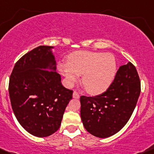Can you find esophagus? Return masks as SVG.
Returning <instances> with one entry per match:
<instances>
[{
  "instance_id": "34e87169",
  "label": "esophagus",
  "mask_w": 154,
  "mask_h": 154,
  "mask_svg": "<svg viewBox=\"0 0 154 154\" xmlns=\"http://www.w3.org/2000/svg\"><path fill=\"white\" fill-rule=\"evenodd\" d=\"M72 97H73L74 99H79V98H80V96H79V94L76 91H74L73 93H72Z\"/></svg>"
}]
</instances>
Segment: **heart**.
Masks as SVG:
<instances>
[{"mask_svg":"<svg viewBox=\"0 0 154 154\" xmlns=\"http://www.w3.org/2000/svg\"><path fill=\"white\" fill-rule=\"evenodd\" d=\"M59 69L72 86L82 75V83L90 94L104 93L111 85L117 65L112 55L98 52L78 51L72 53L68 63L60 64Z\"/></svg>","mask_w":154,"mask_h":154,"instance_id":"1","label":"heart"}]
</instances>
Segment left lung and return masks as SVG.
<instances>
[{
    "mask_svg": "<svg viewBox=\"0 0 154 154\" xmlns=\"http://www.w3.org/2000/svg\"><path fill=\"white\" fill-rule=\"evenodd\" d=\"M141 92V82L131 62L121 66L110 87L99 96H82L81 118L92 135L107 138L118 133L128 122Z\"/></svg>",
    "mask_w": 154,
    "mask_h": 154,
    "instance_id": "8db88e82",
    "label": "left lung"
}]
</instances>
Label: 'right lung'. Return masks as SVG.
<instances>
[{
	"label": "right lung",
	"instance_id": "obj_1",
	"mask_svg": "<svg viewBox=\"0 0 154 154\" xmlns=\"http://www.w3.org/2000/svg\"><path fill=\"white\" fill-rule=\"evenodd\" d=\"M53 47L39 46L15 63L9 77L11 105L20 125L30 134L46 137L58 131L72 90L55 72Z\"/></svg>",
	"mask_w": 154,
	"mask_h": 154
}]
</instances>
